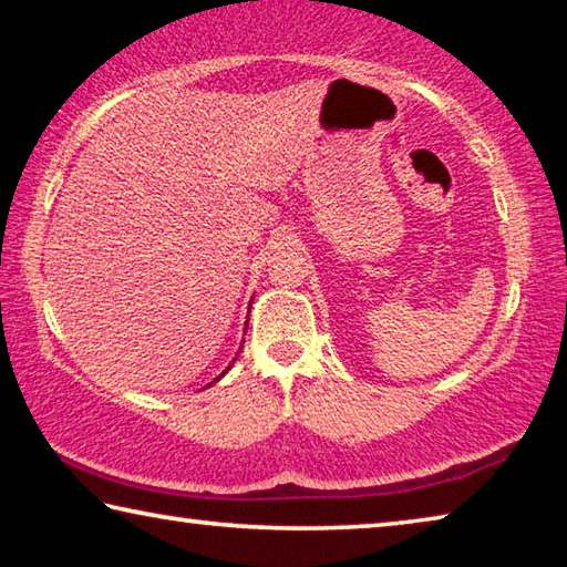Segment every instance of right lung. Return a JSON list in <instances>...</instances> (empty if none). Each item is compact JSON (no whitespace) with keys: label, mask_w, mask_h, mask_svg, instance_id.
Masks as SVG:
<instances>
[{"label":"right lung","mask_w":567,"mask_h":567,"mask_svg":"<svg viewBox=\"0 0 567 567\" xmlns=\"http://www.w3.org/2000/svg\"><path fill=\"white\" fill-rule=\"evenodd\" d=\"M223 375H225V372H223ZM223 375H219V378H223Z\"/></svg>","instance_id":"obj_1"}]
</instances>
